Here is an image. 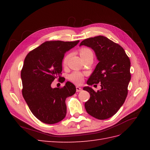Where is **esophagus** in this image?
<instances>
[{
	"label": "esophagus",
	"mask_w": 150,
	"mask_h": 150,
	"mask_svg": "<svg viewBox=\"0 0 150 150\" xmlns=\"http://www.w3.org/2000/svg\"><path fill=\"white\" fill-rule=\"evenodd\" d=\"M82 91V88H80V87H78V86H77L76 87V92H80Z\"/></svg>",
	"instance_id": "obj_1"
}]
</instances>
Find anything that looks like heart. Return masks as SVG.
Returning a JSON list of instances; mask_svg holds the SVG:
<instances>
[{"label":"heart","instance_id":"b5f03b06","mask_svg":"<svg viewBox=\"0 0 150 150\" xmlns=\"http://www.w3.org/2000/svg\"><path fill=\"white\" fill-rule=\"evenodd\" d=\"M93 54V52L91 50L87 47H83L79 49V54L81 57H83L88 54ZM70 57V54H68L67 55L63 58L62 60V64L64 66H66L67 64V62L68 59ZM69 79L72 82H73L77 84H81L83 82L84 80V75L83 74L81 73L78 71H74L71 73L69 76Z\"/></svg>","mask_w":150,"mask_h":150}]
</instances>
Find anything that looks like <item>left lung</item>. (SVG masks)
<instances>
[{
    "instance_id": "left-lung-1",
    "label": "left lung",
    "mask_w": 150,
    "mask_h": 150,
    "mask_svg": "<svg viewBox=\"0 0 150 150\" xmlns=\"http://www.w3.org/2000/svg\"><path fill=\"white\" fill-rule=\"evenodd\" d=\"M92 48L99 61L87 81L88 85L101 83L97 92L84 87L90 98L84 104L89 115L98 120H106L115 115L125 103L131 79L130 60L118 44L103 35L86 39L80 46Z\"/></svg>"
}]
</instances>
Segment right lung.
I'll use <instances>...</instances> for the list:
<instances>
[{
    "label": "right lung",
    "instance_id": "add662e5",
    "mask_svg": "<svg viewBox=\"0 0 150 150\" xmlns=\"http://www.w3.org/2000/svg\"><path fill=\"white\" fill-rule=\"evenodd\" d=\"M79 40H49L30 51L21 70L22 93L32 113L46 124H55L66 115V99L76 93L75 86L67 81L62 88H51L52 81L61 77L64 54Z\"/></svg>",
    "mask_w": 150,
    "mask_h": 150
}]
</instances>
